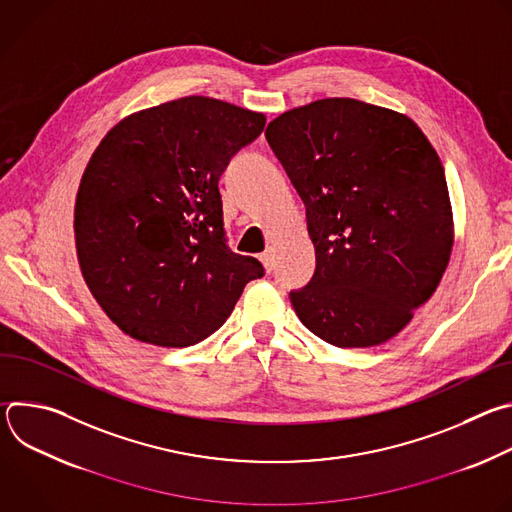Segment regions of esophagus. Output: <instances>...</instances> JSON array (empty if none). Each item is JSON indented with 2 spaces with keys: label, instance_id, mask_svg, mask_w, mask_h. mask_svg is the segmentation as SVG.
<instances>
[{
  "label": "esophagus",
  "instance_id": "34e87169",
  "mask_svg": "<svg viewBox=\"0 0 512 512\" xmlns=\"http://www.w3.org/2000/svg\"><path fill=\"white\" fill-rule=\"evenodd\" d=\"M259 259H261V263L265 265V269H267V271H271V269H273L275 259H273V249H271V247H269V249H265V251L261 253V257H259Z\"/></svg>",
  "mask_w": 512,
  "mask_h": 512
}]
</instances>
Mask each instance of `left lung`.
Listing matches in <instances>:
<instances>
[{
  "label": "left lung",
  "instance_id": "left-lung-1",
  "mask_svg": "<svg viewBox=\"0 0 512 512\" xmlns=\"http://www.w3.org/2000/svg\"><path fill=\"white\" fill-rule=\"evenodd\" d=\"M265 137L306 204L312 281L302 324L338 348L397 336L450 263L454 216L440 156L413 119L348 97L275 117Z\"/></svg>",
  "mask_w": 512,
  "mask_h": 512
}]
</instances>
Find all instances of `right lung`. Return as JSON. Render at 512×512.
Segmentation results:
<instances>
[{
  "label": "right lung",
  "instance_id": "right-lung-1",
  "mask_svg": "<svg viewBox=\"0 0 512 512\" xmlns=\"http://www.w3.org/2000/svg\"><path fill=\"white\" fill-rule=\"evenodd\" d=\"M265 115L182 97L121 119L93 152L75 202V243L93 298L127 336L192 346L263 277L233 253L218 178Z\"/></svg>",
  "mask_w": 512,
  "mask_h": 512
}]
</instances>
